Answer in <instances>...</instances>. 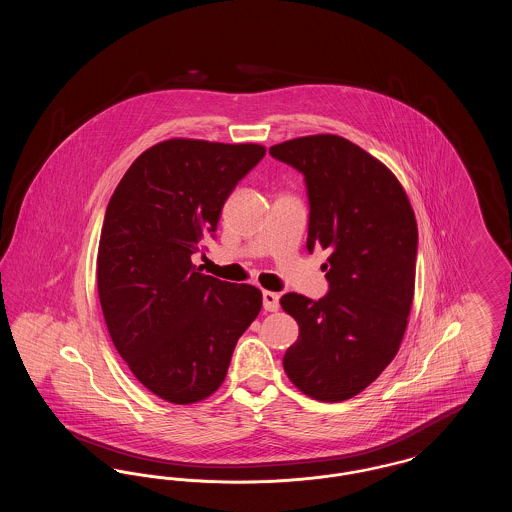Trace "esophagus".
Instances as JSON below:
<instances>
[{"mask_svg": "<svg viewBox=\"0 0 512 512\" xmlns=\"http://www.w3.org/2000/svg\"><path fill=\"white\" fill-rule=\"evenodd\" d=\"M278 293L274 292H263V307H265V311L268 313H274V311H278Z\"/></svg>", "mask_w": 512, "mask_h": 512, "instance_id": "34e87169", "label": "esophagus"}]
</instances>
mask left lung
Listing matches in <instances>:
<instances>
[{"label":"left lung","instance_id":"1","mask_svg":"<svg viewBox=\"0 0 512 512\" xmlns=\"http://www.w3.org/2000/svg\"><path fill=\"white\" fill-rule=\"evenodd\" d=\"M268 151L305 174L307 249L330 251V292L318 301L299 293L280 299L299 326L284 370L305 395L345 401L384 372L405 336L418 244L413 207L382 161L336 134L303 136Z\"/></svg>","mask_w":512,"mask_h":512}]
</instances>
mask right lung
<instances>
[{
    "label": "right lung",
    "mask_w": 512,
    "mask_h": 512,
    "mask_svg": "<svg viewBox=\"0 0 512 512\" xmlns=\"http://www.w3.org/2000/svg\"><path fill=\"white\" fill-rule=\"evenodd\" d=\"M265 151L171 138L146 149L109 199L98 249L105 324L136 380L174 405L219 390L263 307L259 288L203 274L192 255Z\"/></svg>",
    "instance_id": "1"
}]
</instances>
